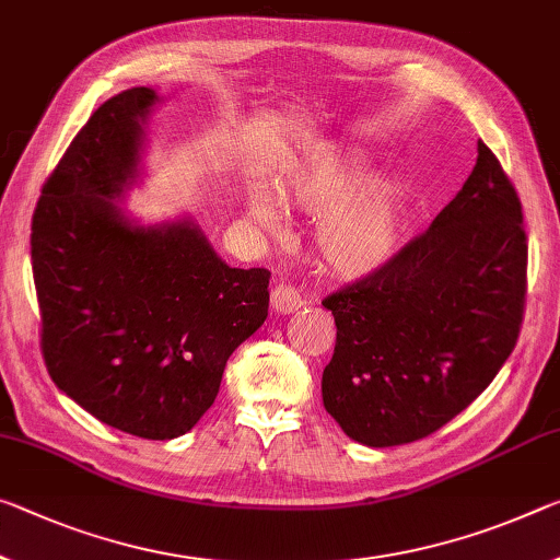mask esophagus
<instances>
[{"instance_id":"obj_1","label":"esophagus","mask_w":560,"mask_h":560,"mask_svg":"<svg viewBox=\"0 0 560 560\" xmlns=\"http://www.w3.org/2000/svg\"><path fill=\"white\" fill-rule=\"evenodd\" d=\"M304 304H306V299L301 296L299 289L291 287V283H277V287L271 289V308L277 314L299 312Z\"/></svg>"}]
</instances>
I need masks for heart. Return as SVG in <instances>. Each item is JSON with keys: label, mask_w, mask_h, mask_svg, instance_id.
<instances>
[{"label": "heart", "mask_w": 560, "mask_h": 560, "mask_svg": "<svg viewBox=\"0 0 560 560\" xmlns=\"http://www.w3.org/2000/svg\"><path fill=\"white\" fill-rule=\"evenodd\" d=\"M369 159L359 149L326 147L289 168L279 184L284 207L325 214L316 226L324 264L343 279H363L392 261L401 234V194L392 179L376 176L351 190ZM248 217L266 234H287V211L264 186L248 191Z\"/></svg>", "instance_id": "b5f03b06"}]
</instances>
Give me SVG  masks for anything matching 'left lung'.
I'll return each mask as SVG.
<instances>
[{"instance_id": "obj_1", "label": "left lung", "mask_w": 560, "mask_h": 560, "mask_svg": "<svg viewBox=\"0 0 560 560\" xmlns=\"http://www.w3.org/2000/svg\"><path fill=\"white\" fill-rule=\"evenodd\" d=\"M528 238L521 199L495 154L384 269L322 304L336 346L326 411L371 448L431 436L481 396L518 341Z\"/></svg>"}]
</instances>
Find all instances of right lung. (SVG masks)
<instances>
[{
  "label": "right lung",
  "instance_id": "right-lung-1",
  "mask_svg": "<svg viewBox=\"0 0 560 560\" xmlns=\"http://www.w3.org/2000/svg\"><path fill=\"white\" fill-rule=\"evenodd\" d=\"M154 89L96 109L32 217L42 357L59 392L131 436L191 431L224 366L269 316L266 269H232L191 219L141 226L114 203L137 182Z\"/></svg>",
  "mask_w": 560,
  "mask_h": 560
}]
</instances>
